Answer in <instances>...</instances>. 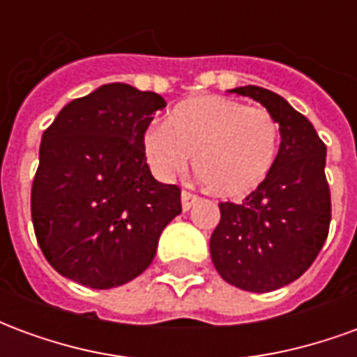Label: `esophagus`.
<instances>
[{"mask_svg":"<svg viewBox=\"0 0 357 357\" xmlns=\"http://www.w3.org/2000/svg\"><path fill=\"white\" fill-rule=\"evenodd\" d=\"M197 201H199V197H197V195L189 193V191H183V193H181V208L185 210V212L191 208Z\"/></svg>","mask_w":357,"mask_h":357,"instance_id":"1","label":"esophagus"}]
</instances>
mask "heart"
Masks as SVG:
<instances>
[{
    "mask_svg": "<svg viewBox=\"0 0 357 357\" xmlns=\"http://www.w3.org/2000/svg\"><path fill=\"white\" fill-rule=\"evenodd\" d=\"M279 124L269 110L201 95L170 110L168 126L143 133L151 168L162 176L179 174L193 156L195 174L222 199L252 193L268 179L279 153Z\"/></svg>",
    "mask_w": 357,
    "mask_h": 357,
    "instance_id": "obj_1",
    "label": "heart"
}]
</instances>
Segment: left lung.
<instances>
[{
	"label": "left lung",
	"instance_id": "obj_1",
	"mask_svg": "<svg viewBox=\"0 0 357 357\" xmlns=\"http://www.w3.org/2000/svg\"><path fill=\"white\" fill-rule=\"evenodd\" d=\"M229 93L245 95L266 107L279 124L281 145L262 185L241 204H220L222 218L210 237V256L229 284L269 292L298 279L327 239V147L312 122L281 95L260 86H243Z\"/></svg>",
	"mask_w": 357,
	"mask_h": 357
}]
</instances>
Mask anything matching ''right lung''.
<instances>
[{"mask_svg": "<svg viewBox=\"0 0 357 357\" xmlns=\"http://www.w3.org/2000/svg\"><path fill=\"white\" fill-rule=\"evenodd\" d=\"M164 107L155 91L114 82L68 102L43 132L32 222L43 256L66 279L91 289L132 281L181 214L179 187L156 181L143 151Z\"/></svg>", "mask_w": 357, "mask_h": 357, "instance_id": "1", "label": "right lung"}]
</instances>
